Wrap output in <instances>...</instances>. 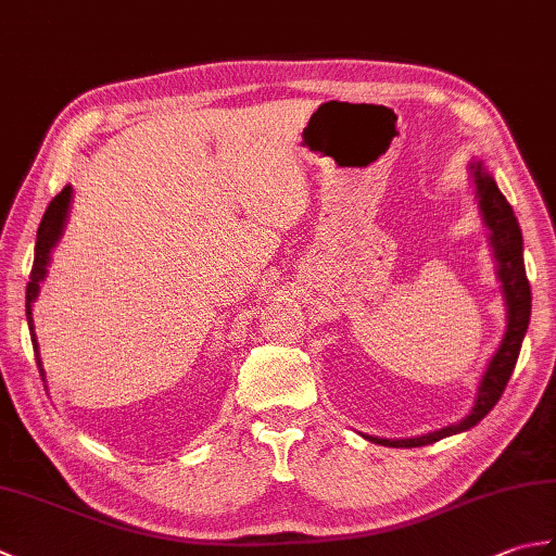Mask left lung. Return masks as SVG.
I'll return each mask as SVG.
<instances>
[{
  "instance_id": "obj_1",
  "label": "left lung",
  "mask_w": 556,
  "mask_h": 556,
  "mask_svg": "<svg viewBox=\"0 0 556 556\" xmlns=\"http://www.w3.org/2000/svg\"><path fill=\"white\" fill-rule=\"evenodd\" d=\"M468 169L476 181L478 205L482 212V219H485L490 229V243H492L494 257H497V275L502 281V291L506 301L504 339L500 349L494 351L485 375H482L480 387H478V399L466 418H460L454 425H446L442 430H434L420 437H408V440H382V437L363 434L365 440H370L375 444L410 448V446H425V444L440 442L448 434L470 430L473 425H478L482 418H485L494 406H497V401L502 399L506 389V382H509V377L516 368L518 353H521V344L530 323V285H528L526 265H523L521 227H518V219L514 215L509 200L502 195L497 184H494L485 162L473 160Z\"/></svg>"
}]
</instances>
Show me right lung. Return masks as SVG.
Instances as JSON below:
<instances>
[{
	"mask_svg": "<svg viewBox=\"0 0 556 556\" xmlns=\"http://www.w3.org/2000/svg\"><path fill=\"white\" fill-rule=\"evenodd\" d=\"M71 195H74V188L64 186V191L54 195L52 203L47 205V210H45L42 222L38 227V241H35V260H33V269H30V281H28V289H26V317H28L33 349H35V353H38V365H40L42 377H45V370H42V361H40V351H38V339H35V332H33V329H35L33 327V303L40 293V281L47 275V265H50L52 248L56 245V241L62 239V233H64Z\"/></svg>",
	"mask_w": 556,
	"mask_h": 556,
	"instance_id": "1",
	"label": "right lung"
}]
</instances>
